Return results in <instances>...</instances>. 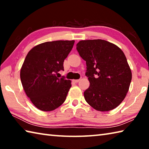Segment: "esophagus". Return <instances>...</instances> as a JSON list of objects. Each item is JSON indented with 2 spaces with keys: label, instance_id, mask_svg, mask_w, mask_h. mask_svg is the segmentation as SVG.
<instances>
[{
  "label": "esophagus",
  "instance_id": "34e87169",
  "mask_svg": "<svg viewBox=\"0 0 149 149\" xmlns=\"http://www.w3.org/2000/svg\"><path fill=\"white\" fill-rule=\"evenodd\" d=\"M79 80H80V79H74L73 81H74L75 83H77V82L79 81Z\"/></svg>",
  "mask_w": 149,
  "mask_h": 149
}]
</instances>
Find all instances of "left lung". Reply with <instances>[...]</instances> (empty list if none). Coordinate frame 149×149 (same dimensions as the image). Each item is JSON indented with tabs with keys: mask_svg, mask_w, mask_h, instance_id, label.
I'll list each match as a JSON object with an SVG mask.
<instances>
[{
	"mask_svg": "<svg viewBox=\"0 0 149 149\" xmlns=\"http://www.w3.org/2000/svg\"><path fill=\"white\" fill-rule=\"evenodd\" d=\"M76 49L86 62L85 75L90 82L84 92L86 102L102 112L114 109L125 99L132 78L124 53L102 39L80 41Z\"/></svg>",
	"mask_w": 149,
	"mask_h": 149,
	"instance_id": "obj_1",
	"label": "left lung"
}]
</instances>
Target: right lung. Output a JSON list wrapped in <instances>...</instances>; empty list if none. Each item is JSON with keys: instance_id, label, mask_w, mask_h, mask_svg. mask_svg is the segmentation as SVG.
<instances>
[{"instance_id": "add662e5", "label": "right lung", "mask_w": 149, "mask_h": 149, "mask_svg": "<svg viewBox=\"0 0 149 149\" xmlns=\"http://www.w3.org/2000/svg\"><path fill=\"white\" fill-rule=\"evenodd\" d=\"M74 41H54L39 44L28 52L20 71L22 86L33 104L45 112L62 105L72 86L71 81L59 78L64 61Z\"/></svg>"}]
</instances>
